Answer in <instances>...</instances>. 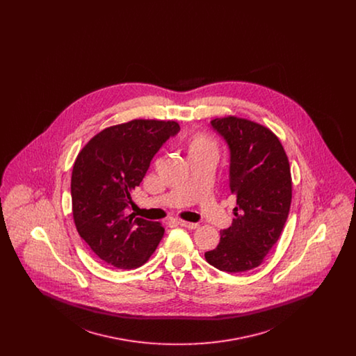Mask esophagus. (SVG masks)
<instances>
[{
	"instance_id": "esophagus-1",
	"label": "esophagus",
	"mask_w": 356,
	"mask_h": 356,
	"mask_svg": "<svg viewBox=\"0 0 356 356\" xmlns=\"http://www.w3.org/2000/svg\"><path fill=\"white\" fill-rule=\"evenodd\" d=\"M176 224H179V225H181V227H186L188 229H196V228H199V224L197 222H189V221L186 220H176Z\"/></svg>"
}]
</instances>
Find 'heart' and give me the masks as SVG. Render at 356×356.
Returning a JSON list of instances; mask_svg holds the SVG:
<instances>
[{"label":"heart","instance_id":"obj_1","mask_svg":"<svg viewBox=\"0 0 356 356\" xmlns=\"http://www.w3.org/2000/svg\"><path fill=\"white\" fill-rule=\"evenodd\" d=\"M184 149L189 160L197 157H209L218 160L219 157V144L215 138L204 132H195L188 136L184 140Z\"/></svg>","mask_w":356,"mask_h":356}]
</instances>
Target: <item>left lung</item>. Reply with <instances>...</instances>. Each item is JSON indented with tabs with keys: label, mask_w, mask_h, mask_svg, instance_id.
<instances>
[{
	"label": "left lung",
	"mask_w": 356,
	"mask_h": 356,
	"mask_svg": "<svg viewBox=\"0 0 356 356\" xmlns=\"http://www.w3.org/2000/svg\"><path fill=\"white\" fill-rule=\"evenodd\" d=\"M211 124L229 147L236 218L220 231L219 245L204 256L220 271H250L264 261L287 221L292 199L287 154L277 136L261 124L236 116Z\"/></svg>",
	"instance_id": "8db88e82"
}]
</instances>
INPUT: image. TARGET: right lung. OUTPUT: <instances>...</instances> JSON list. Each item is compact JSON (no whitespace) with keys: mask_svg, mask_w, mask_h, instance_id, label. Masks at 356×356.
I'll list each match as a JSON object with an SVG mask.
<instances>
[{"mask_svg":"<svg viewBox=\"0 0 356 356\" xmlns=\"http://www.w3.org/2000/svg\"><path fill=\"white\" fill-rule=\"evenodd\" d=\"M180 131L176 121L131 120L93 136L76 157L72 212L77 232L105 263L131 270L152 256L164 235L160 222L127 215L161 145Z\"/></svg>","mask_w":356,"mask_h":356,"instance_id":"obj_1","label":"right lung"}]
</instances>
